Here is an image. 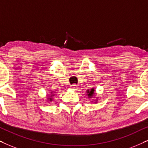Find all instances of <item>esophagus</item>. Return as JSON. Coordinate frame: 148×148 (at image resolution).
<instances>
[{
    "mask_svg": "<svg viewBox=\"0 0 148 148\" xmlns=\"http://www.w3.org/2000/svg\"><path fill=\"white\" fill-rule=\"evenodd\" d=\"M71 89H73V90H75V89H76L78 88V85H76V84H73V85H71Z\"/></svg>",
    "mask_w": 148,
    "mask_h": 148,
    "instance_id": "obj_1",
    "label": "esophagus"
}]
</instances>
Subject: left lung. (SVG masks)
I'll list each match as a JSON object with an SVG mask.
<instances>
[{"mask_svg": "<svg viewBox=\"0 0 148 148\" xmlns=\"http://www.w3.org/2000/svg\"><path fill=\"white\" fill-rule=\"evenodd\" d=\"M86 93H87V96L88 97V98L89 99H91V102H93V103H96L97 102H98V97L95 96H96V90L94 89V88H91L90 89H87V91H86ZM93 97H96V99L93 100L92 99Z\"/></svg>", "mask_w": 148, "mask_h": 148, "instance_id": "left-lung-1", "label": "left lung"}]
</instances>
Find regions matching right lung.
<instances>
[{
	"mask_svg": "<svg viewBox=\"0 0 148 148\" xmlns=\"http://www.w3.org/2000/svg\"><path fill=\"white\" fill-rule=\"evenodd\" d=\"M48 98H47V102H51L52 100H53V97L55 96V92L53 91H50V94L48 95Z\"/></svg>",
	"mask_w": 148,
	"mask_h": 148,
	"instance_id": "obj_1",
	"label": "right lung"
}]
</instances>
